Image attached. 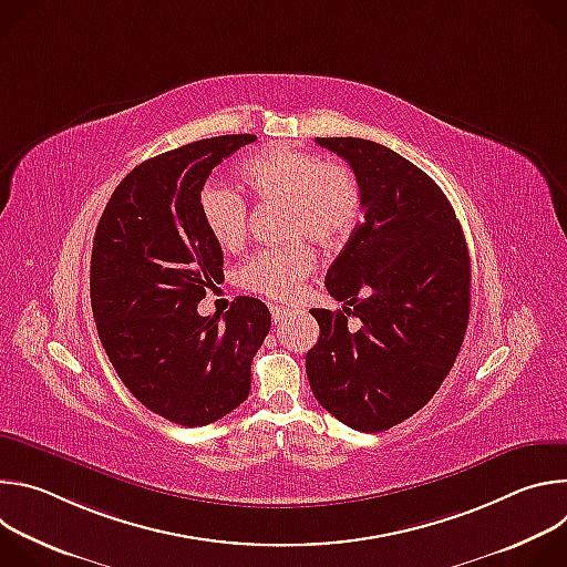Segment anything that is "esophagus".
<instances>
[{"label": "esophagus", "instance_id": "esophagus-1", "mask_svg": "<svg viewBox=\"0 0 567 567\" xmlns=\"http://www.w3.org/2000/svg\"><path fill=\"white\" fill-rule=\"evenodd\" d=\"M287 316H289L287 309H282V307H271V318H274L276 326H280V322H282Z\"/></svg>", "mask_w": 567, "mask_h": 567}]
</instances>
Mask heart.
Returning <instances> with one entry per match:
<instances>
[{"mask_svg":"<svg viewBox=\"0 0 567 567\" xmlns=\"http://www.w3.org/2000/svg\"><path fill=\"white\" fill-rule=\"evenodd\" d=\"M256 197L285 202V235H307L320 247L343 241L357 226L361 190L354 175L328 164L326 156L291 145H271L241 171ZM202 219L224 249L237 247L247 233V202L241 195L206 186L199 197ZM313 269V254L305 241L262 249L239 267V285L274 300H289Z\"/></svg>","mask_w":567,"mask_h":567,"instance_id":"obj_1","label":"heart"}]
</instances>
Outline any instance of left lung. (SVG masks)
I'll use <instances>...</instances> for the list:
<instances>
[{"mask_svg":"<svg viewBox=\"0 0 567 567\" xmlns=\"http://www.w3.org/2000/svg\"><path fill=\"white\" fill-rule=\"evenodd\" d=\"M343 156L363 219L326 287L343 309H311L320 337L305 357L316 401L346 426L379 433L424 409L451 372L471 309V260L442 188L368 138H316ZM362 320L347 330V316Z\"/></svg>","mask_w":567,"mask_h":567,"instance_id":"left-lung-1","label":"left lung"}]
</instances>
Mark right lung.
I'll return each instance as SVG.
<instances>
[{"instance_id": "1", "label": "right lung", "mask_w": 567, "mask_h": 567, "mask_svg": "<svg viewBox=\"0 0 567 567\" xmlns=\"http://www.w3.org/2000/svg\"><path fill=\"white\" fill-rule=\"evenodd\" d=\"M254 134L202 138L152 156L112 193L94 235L92 311L101 343L143 406L179 426H206L251 390V363L271 328L267 305L237 296L219 316L197 302L224 278L221 247L199 197L215 166Z\"/></svg>"}]
</instances>
